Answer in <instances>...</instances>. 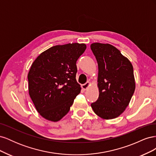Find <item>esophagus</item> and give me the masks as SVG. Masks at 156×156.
I'll return each instance as SVG.
<instances>
[{
  "instance_id": "esophagus-1",
  "label": "esophagus",
  "mask_w": 156,
  "mask_h": 156,
  "mask_svg": "<svg viewBox=\"0 0 156 156\" xmlns=\"http://www.w3.org/2000/svg\"><path fill=\"white\" fill-rule=\"evenodd\" d=\"M90 83L89 82H87L85 84H83V85L81 86V87L84 90H86L90 87Z\"/></svg>"
}]
</instances>
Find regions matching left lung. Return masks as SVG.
<instances>
[{
    "label": "left lung",
    "mask_w": 156,
    "mask_h": 156,
    "mask_svg": "<svg viewBox=\"0 0 156 156\" xmlns=\"http://www.w3.org/2000/svg\"><path fill=\"white\" fill-rule=\"evenodd\" d=\"M90 48L98 64L99 98L91 103L103 119L120 116L128 106L135 89L133 68L120 51L110 44L94 43Z\"/></svg>",
    "instance_id": "8db88e82"
}]
</instances>
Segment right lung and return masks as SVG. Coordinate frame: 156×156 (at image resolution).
<instances>
[{
    "instance_id": "1",
    "label": "right lung",
    "mask_w": 156,
    "mask_h": 156,
    "mask_svg": "<svg viewBox=\"0 0 156 156\" xmlns=\"http://www.w3.org/2000/svg\"><path fill=\"white\" fill-rule=\"evenodd\" d=\"M87 48L84 44L55 45L41 53L28 74L29 95L44 119L57 122L67 114L81 92L76 81V62Z\"/></svg>"
}]
</instances>
